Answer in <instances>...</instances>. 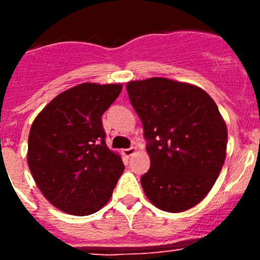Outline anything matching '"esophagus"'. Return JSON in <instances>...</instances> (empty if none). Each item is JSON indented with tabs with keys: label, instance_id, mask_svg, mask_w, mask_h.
I'll return each mask as SVG.
<instances>
[{
	"label": "esophagus",
	"instance_id": "esophagus-1",
	"mask_svg": "<svg viewBox=\"0 0 260 260\" xmlns=\"http://www.w3.org/2000/svg\"><path fill=\"white\" fill-rule=\"evenodd\" d=\"M135 152H137V148H135V147H130V148H126V150H123V155H125L126 157H130V156L134 155Z\"/></svg>",
	"mask_w": 260,
	"mask_h": 260
}]
</instances>
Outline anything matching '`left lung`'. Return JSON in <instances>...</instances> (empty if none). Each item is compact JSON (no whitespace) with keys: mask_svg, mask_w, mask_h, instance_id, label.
Segmentation results:
<instances>
[{"mask_svg":"<svg viewBox=\"0 0 260 260\" xmlns=\"http://www.w3.org/2000/svg\"><path fill=\"white\" fill-rule=\"evenodd\" d=\"M143 123L151 167L141 178L146 197L165 212L194 207L212 189L226 152V125L211 96L167 78L126 84Z\"/></svg>","mask_w":260,"mask_h":260,"instance_id":"8db88e82","label":"left lung"}]
</instances>
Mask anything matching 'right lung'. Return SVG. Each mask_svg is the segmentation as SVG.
Instances as JSON below:
<instances>
[{"mask_svg":"<svg viewBox=\"0 0 260 260\" xmlns=\"http://www.w3.org/2000/svg\"><path fill=\"white\" fill-rule=\"evenodd\" d=\"M121 89L82 83L56 96L32 123L29 171L45 198L69 215L104 207L125 169L121 156L107 147L102 121Z\"/></svg>","mask_w":260,"mask_h":260,"instance_id":"obj_1","label":"right lung"}]
</instances>
